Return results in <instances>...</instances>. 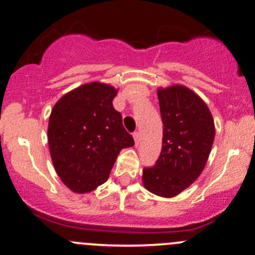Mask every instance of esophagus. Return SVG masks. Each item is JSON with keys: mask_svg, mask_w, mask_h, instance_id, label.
<instances>
[{"mask_svg": "<svg viewBox=\"0 0 255 255\" xmlns=\"http://www.w3.org/2000/svg\"><path fill=\"white\" fill-rule=\"evenodd\" d=\"M133 137H134V140H135V145L137 146V145H139V141H140V133H139V131H134Z\"/></svg>", "mask_w": 255, "mask_h": 255, "instance_id": "34e87169", "label": "esophagus"}]
</instances>
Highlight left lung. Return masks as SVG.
Here are the masks:
<instances>
[{"label":"left lung","mask_w":255,"mask_h":255,"mask_svg":"<svg viewBox=\"0 0 255 255\" xmlns=\"http://www.w3.org/2000/svg\"><path fill=\"white\" fill-rule=\"evenodd\" d=\"M163 145L156 164L144 168L145 188L163 198L180 194L199 177L215 140V122L197 93L182 85L158 89Z\"/></svg>","instance_id":"8db88e82"}]
</instances>
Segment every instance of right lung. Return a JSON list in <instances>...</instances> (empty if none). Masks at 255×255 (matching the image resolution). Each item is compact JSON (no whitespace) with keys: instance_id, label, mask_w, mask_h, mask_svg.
<instances>
[{"instance_id":"add662e5","label":"right lung","mask_w":255,"mask_h":255,"mask_svg":"<svg viewBox=\"0 0 255 255\" xmlns=\"http://www.w3.org/2000/svg\"><path fill=\"white\" fill-rule=\"evenodd\" d=\"M118 90L110 85H81L58 99L49 118L52 164L62 182L87 193L108 180L122 148L134 145L122 115L114 109Z\"/></svg>"}]
</instances>
